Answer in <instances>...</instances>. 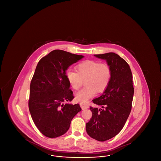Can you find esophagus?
I'll list each match as a JSON object with an SVG mask.
<instances>
[{"label":"esophagus","mask_w":161,"mask_h":161,"mask_svg":"<svg viewBox=\"0 0 161 161\" xmlns=\"http://www.w3.org/2000/svg\"><path fill=\"white\" fill-rule=\"evenodd\" d=\"M80 107H81L82 109H86V108H89V105L87 104V103H80Z\"/></svg>","instance_id":"obj_1"}]
</instances>
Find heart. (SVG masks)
I'll list each match as a JSON object with an SVG mask.
<instances>
[{
	"mask_svg": "<svg viewBox=\"0 0 161 161\" xmlns=\"http://www.w3.org/2000/svg\"><path fill=\"white\" fill-rule=\"evenodd\" d=\"M77 72L69 69L66 77L72 87L78 90L83 85L86 86L76 94V100L81 103L87 102L97 93L103 92L111 79V70L106 63L93 60H86L77 66Z\"/></svg>",
	"mask_w": 161,
	"mask_h": 161,
	"instance_id": "b5f03b06",
	"label": "heart"
}]
</instances>
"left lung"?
<instances>
[{"label": "left lung", "instance_id": "8db88e82", "mask_svg": "<svg viewBox=\"0 0 161 161\" xmlns=\"http://www.w3.org/2000/svg\"><path fill=\"white\" fill-rule=\"evenodd\" d=\"M105 60L111 70V79L100 97L93 99L101 108L91 107L92 116L86 123L87 134L99 141L115 136L122 130L130 115L134 88L128 63L114 53L94 55Z\"/></svg>", "mask_w": 161, "mask_h": 161}]
</instances>
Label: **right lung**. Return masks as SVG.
Masks as SVG:
<instances>
[{"mask_svg":"<svg viewBox=\"0 0 161 161\" xmlns=\"http://www.w3.org/2000/svg\"><path fill=\"white\" fill-rule=\"evenodd\" d=\"M83 57L57 49L38 61L31 80L28 106L34 123L46 137L64 135L73 118L81 110L78 104L63 102L74 98L66 70Z\"/></svg>","mask_w":161,"mask_h":161,"instance_id":"right-lung-1","label":"right lung"}]
</instances>
